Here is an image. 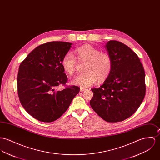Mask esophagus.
I'll return each instance as SVG.
<instances>
[{"label":"esophagus","mask_w":160,"mask_h":160,"mask_svg":"<svg viewBox=\"0 0 160 160\" xmlns=\"http://www.w3.org/2000/svg\"><path fill=\"white\" fill-rule=\"evenodd\" d=\"M86 89V88H82V87H81L80 88V92H84V91H85Z\"/></svg>","instance_id":"obj_1"}]
</instances>
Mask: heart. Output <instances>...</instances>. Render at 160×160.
<instances>
[{"mask_svg":"<svg viewBox=\"0 0 160 160\" xmlns=\"http://www.w3.org/2000/svg\"><path fill=\"white\" fill-rule=\"evenodd\" d=\"M74 54L80 62H86L85 73L78 75L73 80L75 85L87 88L93 85L98 79L105 80L112 70V60L111 56L90 44H84L77 48ZM61 64L64 71L69 75L75 72L76 60L73 54L67 53L62 58Z\"/></svg>","mask_w":160,"mask_h":160,"instance_id":"1","label":"heart"}]
</instances>
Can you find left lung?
<instances>
[{"label":"left lung","instance_id":"8db88e82","mask_svg":"<svg viewBox=\"0 0 160 160\" xmlns=\"http://www.w3.org/2000/svg\"><path fill=\"white\" fill-rule=\"evenodd\" d=\"M105 48L112 60L111 73L94 93L90 104L108 122L123 121L139 108L145 95V72L137 54L125 44L110 40Z\"/></svg>","mask_w":160,"mask_h":160}]
</instances>
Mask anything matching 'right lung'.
I'll list each match as a JSON object with an SVG mask.
<instances>
[{"instance_id": "1", "label": "right lung", "mask_w": 160, "mask_h": 160, "mask_svg": "<svg viewBox=\"0 0 160 160\" xmlns=\"http://www.w3.org/2000/svg\"><path fill=\"white\" fill-rule=\"evenodd\" d=\"M72 44L63 42L41 44L20 64L17 79L19 100L29 114L40 122L58 119L79 92L76 86L57 89L67 81L61 62Z\"/></svg>"}]
</instances>
